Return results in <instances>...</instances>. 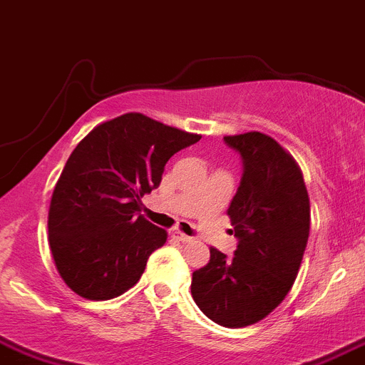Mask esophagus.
<instances>
[{"mask_svg": "<svg viewBox=\"0 0 365 365\" xmlns=\"http://www.w3.org/2000/svg\"><path fill=\"white\" fill-rule=\"evenodd\" d=\"M173 236H175V237H176V240H178V241H182V243H190V241H192V240H194V237L187 236V234L180 232V230H175V232H173Z\"/></svg>", "mask_w": 365, "mask_h": 365, "instance_id": "esophagus-1", "label": "esophagus"}]
</instances>
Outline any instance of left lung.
<instances>
[{
	"label": "left lung",
	"instance_id": "8db88e82",
	"mask_svg": "<svg viewBox=\"0 0 365 365\" xmlns=\"http://www.w3.org/2000/svg\"><path fill=\"white\" fill-rule=\"evenodd\" d=\"M240 153L243 176L229 207L237 248L192 274L190 294L210 321L225 328L259 322L288 295L309 236V198L302 173L274 138L250 131L225 136Z\"/></svg>",
	"mask_w": 365,
	"mask_h": 365
}]
</instances>
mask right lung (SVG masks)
Masks as SVG:
<instances>
[{"mask_svg":"<svg viewBox=\"0 0 365 365\" xmlns=\"http://www.w3.org/2000/svg\"><path fill=\"white\" fill-rule=\"evenodd\" d=\"M202 136L142 113L88 133L68 158L48 212V240L63 281L90 301L118 297L144 274L167 232L140 214L175 153Z\"/></svg>","mask_w":365,"mask_h":365,"instance_id":"obj_1","label":"right lung"}]
</instances>
